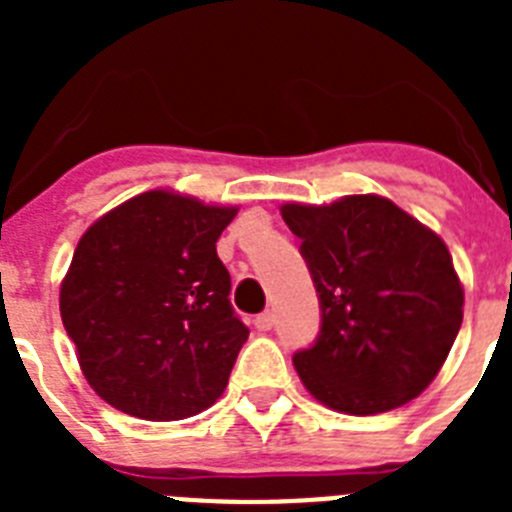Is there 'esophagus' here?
Returning <instances> with one entry per match:
<instances>
[{"label":"esophagus","mask_w":512,"mask_h":512,"mask_svg":"<svg viewBox=\"0 0 512 512\" xmlns=\"http://www.w3.org/2000/svg\"><path fill=\"white\" fill-rule=\"evenodd\" d=\"M253 325L259 330H271L274 328V312H261V315H256Z\"/></svg>","instance_id":"1"}]
</instances>
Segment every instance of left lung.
<instances>
[{"label":"left lung","instance_id":"left-lung-1","mask_svg":"<svg viewBox=\"0 0 512 512\" xmlns=\"http://www.w3.org/2000/svg\"><path fill=\"white\" fill-rule=\"evenodd\" d=\"M320 302V333L292 361L323 405L395 410L433 382L464 315L451 253L433 230L377 194L284 205Z\"/></svg>","mask_w":512,"mask_h":512}]
</instances>
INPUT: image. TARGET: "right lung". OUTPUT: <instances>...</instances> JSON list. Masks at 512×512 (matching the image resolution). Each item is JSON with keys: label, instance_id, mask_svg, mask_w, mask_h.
<instances>
[{"label": "right lung", "instance_id": "1", "mask_svg": "<svg viewBox=\"0 0 512 512\" xmlns=\"http://www.w3.org/2000/svg\"><path fill=\"white\" fill-rule=\"evenodd\" d=\"M233 217L235 207L153 189L81 235L61 320L81 372L112 408L182 420L223 395L248 338L215 248Z\"/></svg>", "mask_w": 512, "mask_h": 512}]
</instances>
